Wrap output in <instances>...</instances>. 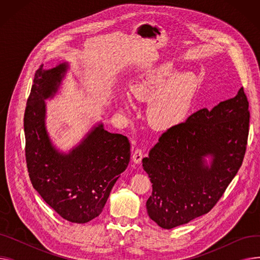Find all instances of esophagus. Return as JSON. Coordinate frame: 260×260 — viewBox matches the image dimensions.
I'll list each match as a JSON object with an SVG mask.
<instances>
[{
	"instance_id": "1",
	"label": "esophagus",
	"mask_w": 260,
	"mask_h": 260,
	"mask_svg": "<svg viewBox=\"0 0 260 260\" xmlns=\"http://www.w3.org/2000/svg\"><path fill=\"white\" fill-rule=\"evenodd\" d=\"M133 161L135 163H137V165H140L141 163V160L143 158V151L141 148H136L134 153H133Z\"/></svg>"
}]
</instances>
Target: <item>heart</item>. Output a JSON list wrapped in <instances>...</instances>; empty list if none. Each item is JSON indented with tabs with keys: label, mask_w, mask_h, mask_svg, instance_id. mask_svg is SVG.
I'll list each match as a JSON object with an SVG mask.
<instances>
[{
	"label": "heart",
	"mask_w": 260,
	"mask_h": 260,
	"mask_svg": "<svg viewBox=\"0 0 260 260\" xmlns=\"http://www.w3.org/2000/svg\"><path fill=\"white\" fill-rule=\"evenodd\" d=\"M199 85L193 72H177L163 63L142 75L131 87L140 101L147 102V118L154 128L167 131L183 121ZM128 105V100H124Z\"/></svg>",
	"instance_id": "1"
}]
</instances>
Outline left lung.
<instances>
[{
    "mask_svg": "<svg viewBox=\"0 0 260 260\" xmlns=\"http://www.w3.org/2000/svg\"><path fill=\"white\" fill-rule=\"evenodd\" d=\"M249 124V102L241 87L234 98L211 111L199 109L163 133L142 160L153 183L146 201L149 218L170 230L209 213L242 165Z\"/></svg>",
    "mask_w": 260,
    "mask_h": 260,
    "instance_id": "obj_1",
    "label": "left lung"
}]
</instances>
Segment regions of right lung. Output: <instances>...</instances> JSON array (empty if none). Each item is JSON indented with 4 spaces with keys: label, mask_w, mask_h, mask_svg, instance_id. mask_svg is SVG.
<instances>
[{
    "label": "right lung",
    "mask_w": 260,
    "mask_h": 260,
    "mask_svg": "<svg viewBox=\"0 0 260 260\" xmlns=\"http://www.w3.org/2000/svg\"><path fill=\"white\" fill-rule=\"evenodd\" d=\"M67 63L36 72L24 114L25 156L32 186L64 219L86 223L99 216L131 158L127 137L100 123L70 153L53 146L45 127V100L58 91Z\"/></svg>",
    "instance_id": "add662e5"
}]
</instances>
